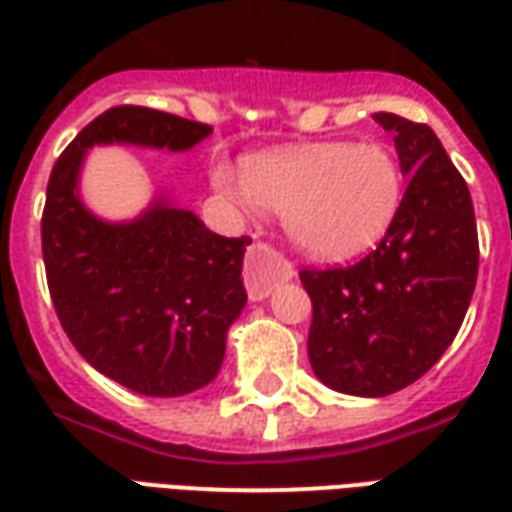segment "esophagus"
I'll use <instances>...</instances> for the list:
<instances>
[{
	"label": "esophagus",
	"instance_id": "34e87169",
	"mask_svg": "<svg viewBox=\"0 0 512 512\" xmlns=\"http://www.w3.org/2000/svg\"><path fill=\"white\" fill-rule=\"evenodd\" d=\"M293 274H296L293 266L279 255L277 249H271L268 244L249 246L244 263V285L252 301H263L274 285L288 282V279H293Z\"/></svg>",
	"mask_w": 512,
	"mask_h": 512
}]
</instances>
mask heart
<instances>
[{"instance_id": "1", "label": "heart", "mask_w": 512, "mask_h": 512, "mask_svg": "<svg viewBox=\"0 0 512 512\" xmlns=\"http://www.w3.org/2000/svg\"><path fill=\"white\" fill-rule=\"evenodd\" d=\"M213 186L244 208L282 213L307 255L343 260L378 244L395 222L403 167L381 142H315L249 156L241 172L219 164Z\"/></svg>"}]
</instances>
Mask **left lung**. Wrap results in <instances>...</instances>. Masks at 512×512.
I'll list each match as a JSON object with an SVG mask.
<instances>
[{
	"label": "left lung",
	"mask_w": 512,
	"mask_h": 512,
	"mask_svg": "<svg viewBox=\"0 0 512 512\" xmlns=\"http://www.w3.org/2000/svg\"><path fill=\"white\" fill-rule=\"evenodd\" d=\"M373 117L395 136L408 178L395 222L356 266L301 271L312 373L356 397L392 395L439 362L469 310L480 260L472 197L439 136L392 112Z\"/></svg>",
	"instance_id": "1"
}]
</instances>
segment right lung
Segmentation results:
<instances>
[{
    "instance_id": "1",
    "label": "right lung",
    "mask_w": 512,
    "mask_h": 512,
    "mask_svg": "<svg viewBox=\"0 0 512 512\" xmlns=\"http://www.w3.org/2000/svg\"><path fill=\"white\" fill-rule=\"evenodd\" d=\"M211 134L158 109L115 106L51 169L40 230L54 310L76 351L139 395H189L219 376L227 332L246 307L249 238L211 233L167 191L134 219H104L82 200L84 161L95 145L186 153Z\"/></svg>"
}]
</instances>
